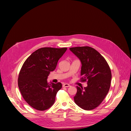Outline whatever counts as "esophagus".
Listing matches in <instances>:
<instances>
[{
  "mask_svg": "<svg viewBox=\"0 0 131 131\" xmlns=\"http://www.w3.org/2000/svg\"><path fill=\"white\" fill-rule=\"evenodd\" d=\"M63 87H70V86H71V85H70L69 84L64 83V84L63 85Z\"/></svg>",
  "mask_w": 131,
  "mask_h": 131,
  "instance_id": "obj_1",
  "label": "esophagus"
}]
</instances>
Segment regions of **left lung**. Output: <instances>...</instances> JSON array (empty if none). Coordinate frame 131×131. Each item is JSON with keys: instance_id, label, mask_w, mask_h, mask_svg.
<instances>
[{"instance_id": "obj_1", "label": "left lung", "mask_w": 131, "mask_h": 131, "mask_svg": "<svg viewBox=\"0 0 131 131\" xmlns=\"http://www.w3.org/2000/svg\"><path fill=\"white\" fill-rule=\"evenodd\" d=\"M79 58L82 67L81 80L87 81L88 86L77 88L74 101L78 106L90 111L100 105L111 86L112 73L107 62L94 48L88 46L70 48Z\"/></svg>"}]
</instances>
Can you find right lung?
Returning a JSON list of instances; mask_svg holds the SVG:
<instances>
[{
  "label": "right lung",
  "mask_w": 131,
  "mask_h": 131,
  "mask_svg": "<svg viewBox=\"0 0 131 131\" xmlns=\"http://www.w3.org/2000/svg\"><path fill=\"white\" fill-rule=\"evenodd\" d=\"M67 49L41 48L25 61L19 73L18 85L23 98L32 108L46 111L54 104L62 84L48 83L47 78Z\"/></svg>",
  "instance_id": "right-lung-1"
}]
</instances>
